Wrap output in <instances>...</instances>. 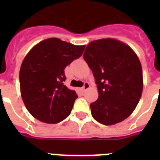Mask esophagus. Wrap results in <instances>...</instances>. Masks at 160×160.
<instances>
[{
	"label": "esophagus",
	"mask_w": 160,
	"mask_h": 160,
	"mask_svg": "<svg viewBox=\"0 0 160 160\" xmlns=\"http://www.w3.org/2000/svg\"><path fill=\"white\" fill-rule=\"evenodd\" d=\"M89 88H90V84H89V83H88V82H85V83H84V85H83V87H82L83 90H88Z\"/></svg>",
	"instance_id": "34e87169"
}]
</instances>
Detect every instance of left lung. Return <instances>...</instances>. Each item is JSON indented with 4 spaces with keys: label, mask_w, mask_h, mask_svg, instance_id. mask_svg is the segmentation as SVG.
I'll return each instance as SVG.
<instances>
[{
    "label": "left lung",
    "mask_w": 160,
    "mask_h": 160,
    "mask_svg": "<svg viewBox=\"0 0 160 160\" xmlns=\"http://www.w3.org/2000/svg\"><path fill=\"white\" fill-rule=\"evenodd\" d=\"M84 60L91 69L99 98L90 104L93 118L105 125L123 121L138 105L143 90L139 58L129 46L114 39L90 42Z\"/></svg>",
    "instance_id": "left-lung-1"
}]
</instances>
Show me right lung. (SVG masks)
Segmentation results:
<instances>
[{
  "label": "right lung",
  "mask_w": 160,
  "mask_h": 160,
  "mask_svg": "<svg viewBox=\"0 0 160 160\" xmlns=\"http://www.w3.org/2000/svg\"><path fill=\"white\" fill-rule=\"evenodd\" d=\"M85 47L49 38L26 55L20 70L21 97L36 119L56 124L70 115L78 96L64 85L65 69L82 55Z\"/></svg>",
  "instance_id": "right-lung-1"
}]
</instances>
